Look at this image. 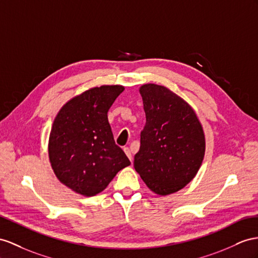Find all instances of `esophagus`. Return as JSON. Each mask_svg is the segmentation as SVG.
<instances>
[{
  "label": "esophagus",
  "instance_id": "esophagus-1",
  "mask_svg": "<svg viewBox=\"0 0 258 258\" xmlns=\"http://www.w3.org/2000/svg\"><path fill=\"white\" fill-rule=\"evenodd\" d=\"M123 150H124V153L126 154V156L128 157V159L131 160V161H133V156H132V153H131V149L128 148V147H124L123 148Z\"/></svg>",
  "mask_w": 258,
  "mask_h": 258
}]
</instances>
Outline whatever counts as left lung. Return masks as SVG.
Listing matches in <instances>:
<instances>
[{"label":"left lung","instance_id":"left-lung-1","mask_svg":"<svg viewBox=\"0 0 258 258\" xmlns=\"http://www.w3.org/2000/svg\"><path fill=\"white\" fill-rule=\"evenodd\" d=\"M146 124L134 168L158 195L177 192L194 179L205 155V135L192 107L156 84L140 88Z\"/></svg>","mask_w":258,"mask_h":258}]
</instances>
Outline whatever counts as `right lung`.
<instances>
[{
    "instance_id": "add662e5",
    "label": "right lung",
    "mask_w": 258,
    "mask_h": 258,
    "mask_svg": "<svg viewBox=\"0 0 258 258\" xmlns=\"http://www.w3.org/2000/svg\"><path fill=\"white\" fill-rule=\"evenodd\" d=\"M123 90L120 85L86 90L66 102L54 118L49 138L51 167L60 182L78 194L102 192L131 164L108 121V111Z\"/></svg>"
}]
</instances>
